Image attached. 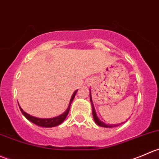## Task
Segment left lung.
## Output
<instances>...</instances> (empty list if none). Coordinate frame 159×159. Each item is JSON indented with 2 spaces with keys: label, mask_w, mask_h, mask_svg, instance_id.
<instances>
[{
  "label": "left lung",
  "mask_w": 159,
  "mask_h": 159,
  "mask_svg": "<svg viewBox=\"0 0 159 159\" xmlns=\"http://www.w3.org/2000/svg\"><path fill=\"white\" fill-rule=\"evenodd\" d=\"M89 99H90V102H91V105H92V112H93V119H94V121H95V123L97 124L98 126L100 127H103V128H114V127H117L119 126V125H120L121 124L125 123V122H123V123L121 124H117V125H111V124H106L104 123V122H103L102 120H100V118H99L98 117H97V113H96V110L95 108H94V105H93V100H92V97H91V92H90V89H89Z\"/></svg>",
  "instance_id": "1"
}]
</instances>
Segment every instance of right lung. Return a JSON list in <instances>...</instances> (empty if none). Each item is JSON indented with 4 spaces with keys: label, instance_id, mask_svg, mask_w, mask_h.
<instances>
[{
    "label": "right lung",
    "instance_id": "obj_1",
    "mask_svg": "<svg viewBox=\"0 0 159 159\" xmlns=\"http://www.w3.org/2000/svg\"><path fill=\"white\" fill-rule=\"evenodd\" d=\"M76 93H77V90L75 91V92L73 93V95H72V97L71 99H70V103H69L68 108L66 109V111L63 114H60L59 116H57V117H52V118H39V117H34V116H31L30 115V114H27L25 111H23V110L21 109V107H20L19 103H18V106H19V108L20 110H21L23 115H24L25 117L29 120V121L32 122L33 124L38 125V126L43 127V128H52V127H56V126H58V125H61V124L65 120V119L66 118L67 115H68L69 112H70L71 103L72 102H73V99H74L75 96H76Z\"/></svg>",
    "mask_w": 159,
    "mask_h": 159
}]
</instances>
